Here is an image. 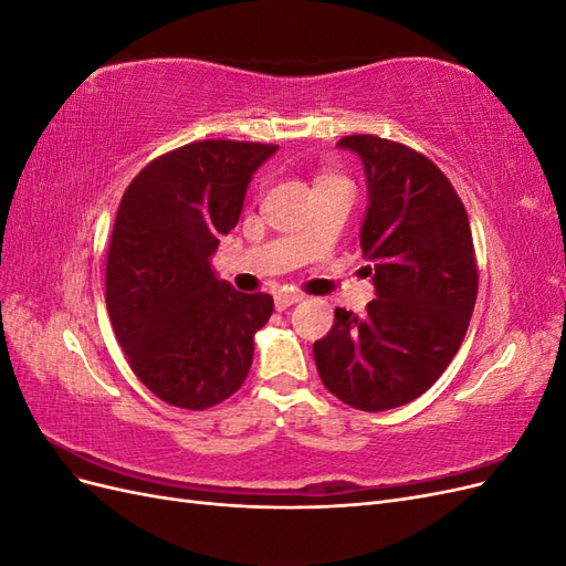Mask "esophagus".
<instances>
[{"label":"esophagus","instance_id":"obj_1","mask_svg":"<svg viewBox=\"0 0 566 566\" xmlns=\"http://www.w3.org/2000/svg\"><path fill=\"white\" fill-rule=\"evenodd\" d=\"M304 300V295H300V293H281V295H276V310L279 312H285L287 306H293V304H297V302H302Z\"/></svg>","mask_w":566,"mask_h":566}]
</instances>
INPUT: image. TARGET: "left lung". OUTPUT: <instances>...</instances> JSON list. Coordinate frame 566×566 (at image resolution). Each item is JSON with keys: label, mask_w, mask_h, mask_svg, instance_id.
Here are the masks:
<instances>
[{"label": "left lung", "mask_w": 566, "mask_h": 566, "mask_svg": "<svg viewBox=\"0 0 566 566\" xmlns=\"http://www.w3.org/2000/svg\"><path fill=\"white\" fill-rule=\"evenodd\" d=\"M337 146L366 169L358 238L378 297L364 316L335 310L314 358L325 389L375 413L418 399L453 361L479 273L465 205L432 160L375 134H352Z\"/></svg>", "instance_id": "1"}]
</instances>
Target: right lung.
I'll list each match as a JSON object with an SVG mask.
<instances>
[{
	"instance_id": "obj_1",
	"label": "right lung",
	"mask_w": 566,
	"mask_h": 566,
	"mask_svg": "<svg viewBox=\"0 0 566 566\" xmlns=\"http://www.w3.org/2000/svg\"><path fill=\"white\" fill-rule=\"evenodd\" d=\"M276 148L186 144L148 163L119 200L106 262L108 316L136 378L165 403L205 410L248 378L273 297L219 281L210 256Z\"/></svg>"
}]
</instances>
